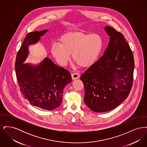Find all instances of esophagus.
Instances as JSON below:
<instances>
[{
    "label": "esophagus",
    "instance_id": "obj_1",
    "mask_svg": "<svg viewBox=\"0 0 147 147\" xmlns=\"http://www.w3.org/2000/svg\"><path fill=\"white\" fill-rule=\"evenodd\" d=\"M80 77L79 74H78L77 73H73L71 74V78L73 80H75V79H77L79 77Z\"/></svg>",
    "mask_w": 147,
    "mask_h": 147
}]
</instances>
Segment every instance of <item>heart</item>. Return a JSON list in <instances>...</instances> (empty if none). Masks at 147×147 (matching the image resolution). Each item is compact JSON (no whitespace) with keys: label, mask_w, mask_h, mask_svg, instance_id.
<instances>
[{"label":"heart","mask_w":147,"mask_h":147,"mask_svg":"<svg viewBox=\"0 0 147 147\" xmlns=\"http://www.w3.org/2000/svg\"><path fill=\"white\" fill-rule=\"evenodd\" d=\"M102 46L103 40L100 35L73 32L63 35L60 43H54L51 52L62 65L67 63L71 54L73 59L78 65L88 67L97 59Z\"/></svg>","instance_id":"1"}]
</instances>
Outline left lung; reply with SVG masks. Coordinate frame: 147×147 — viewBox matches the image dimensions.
<instances>
[{"mask_svg": "<svg viewBox=\"0 0 147 147\" xmlns=\"http://www.w3.org/2000/svg\"><path fill=\"white\" fill-rule=\"evenodd\" d=\"M110 41L104 55L82 74L84 102L92 111L104 112L117 107L128 96L133 80V53L122 34L106 26Z\"/></svg>", "mask_w": 147, "mask_h": 147, "instance_id": "8db88e82", "label": "left lung"}]
</instances>
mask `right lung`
<instances>
[{
	"mask_svg": "<svg viewBox=\"0 0 147 147\" xmlns=\"http://www.w3.org/2000/svg\"><path fill=\"white\" fill-rule=\"evenodd\" d=\"M47 30L30 32L26 35L16 57L15 70L21 94L31 105L53 110L63 100L64 86L71 82L70 72L46 58L36 67L23 64L28 55V46L36 43Z\"/></svg>",
	"mask_w": 147,
	"mask_h": 147,
	"instance_id": "1",
	"label": "right lung"
}]
</instances>
